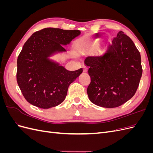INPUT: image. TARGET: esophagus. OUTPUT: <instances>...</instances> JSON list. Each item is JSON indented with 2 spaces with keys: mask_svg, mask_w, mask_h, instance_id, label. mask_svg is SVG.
<instances>
[{
  "mask_svg": "<svg viewBox=\"0 0 153 153\" xmlns=\"http://www.w3.org/2000/svg\"><path fill=\"white\" fill-rule=\"evenodd\" d=\"M87 70H88V69H87V67L85 66V67L83 68V72H84V73H87Z\"/></svg>",
  "mask_w": 153,
  "mask_h": 153,
  "instance_id": "obj_1",
  "label": "esophagus"
}]
</instances>
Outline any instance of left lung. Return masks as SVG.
<instances>
[{
  "label": "left lung",
  "instance_id": "obj_1",
  "mask_svg": "<svg viewBox=\"0 0 153 153\" xmlns=\"http://www.w3.org/2000/svg\"><path fill=\"white\" fill-rule=\"evenodd\" d=\"M91 83L88 97L105 108L117 107L135 95L142 74L141 57L133 41L119 31L105 53L87 57Z\"/></svg>",
  "mask_w": 153,
  "mask_h": 153
}]
</instances>
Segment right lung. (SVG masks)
Wrapping results in <instances>:
<instances>
[{
  "instance_id": "1",
  "label": "right lung",
  "mask_w": 153,
  "mask_h": 153,
  "mask_svg": "<svg viewBox=\"0 0 153 153\" xmlns=\"http://www.w3.org/2000/svg\"><path fill=\"white\" fill-rule=\"evenodd\" d=\"M80 34L78 30L45 28L27 40L18 57L16 80L29 103L45 109L65 100L69 85L83 69L68 71L48 57L54 53L66 52L62 45Z\"/></svg>"
}]
</instances>
